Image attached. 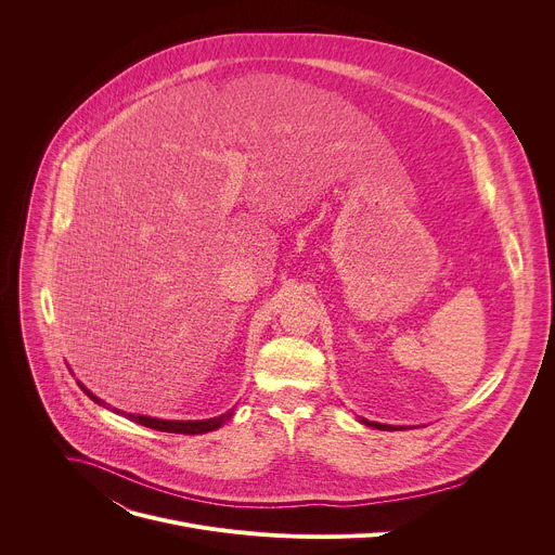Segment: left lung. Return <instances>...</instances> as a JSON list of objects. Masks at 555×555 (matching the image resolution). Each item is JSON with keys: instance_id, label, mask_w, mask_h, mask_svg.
<instances>
[{"instance_id": "left-lung-1", "label": "left lung", "mask_w": 555, "mask_h": 555, "mask_svg": "<svg viewBox=\"0 0 555 555\" xmlns=\"http://www.w3.org/2000/svg\"><path fill=\"white\" fill-rule=\"evenodd\" d=\"M362 424H366V426H371V428H377V430H398V428H392V426H386V424H377V422H366V420H360Z\"/></svg>"}]
</instances>
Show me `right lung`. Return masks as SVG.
<instances>
[{
    "label": "right lung",
    "instance_id": "obj_1",
    "mask_svg": "<svg viewBox=\"0 0 555 555\" xmlns=\"http://www.w3.org/2000/svg\"><path fill=\"white\" fill-rule=\"evenodd\" d=\"M81 388L90 395V398L96 402V404H105L101 402L94 392H90L83 384ZM118 413V411H116ZM125 417H129L131 422L140 424V426H146V428H153V430H163V433H178V435H202V433H210V430H217L223 422H228L232 417V411L219 415V417H212V420H199V422H171V420H157V417H146V415H131V413H125Z\"/></svg>",
    "mask_w": 555,
    "mask_h": 555
}]
</instances>
